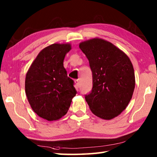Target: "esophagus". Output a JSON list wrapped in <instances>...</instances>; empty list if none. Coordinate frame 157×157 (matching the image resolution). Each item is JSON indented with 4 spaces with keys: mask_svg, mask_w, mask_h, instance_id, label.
<instances>
[{
    "mask_svg": "<svg viewBox=\"0 0 157 157\" xmlns=\"http://www.w3.org/2000/svg\"><path fill=\"white\" fill-rule=\"evenodd\" d=\"M75 88L78 89L79 88V79H75Z\"/></svg>",
    "mask_w": 157,
    "mask_h": 157,
    "instance_id": "esophagus-1",
    "label": "esophagus"
}]
</instances>
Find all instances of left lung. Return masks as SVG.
I'll return each mask as SVG.
<instances>
[{
    "label": "left lung",
    "instance_id": "8db88e82",
    "mask_svg": "<svg viewBox=\"0 0 157 157\" xmlns=\"http://www.w3.org/2000/svg\"><path fill=\"white\" fill-rule=\"evenodd\" d=\"M79 47L89 59L93 76V88L85 100L93 113L111 120L132 99L135 88L132 63L125 53L104 39H90Z\"/></svg>",
    "mask_w": 157,
    "mask_h": 157
}]
</instances>
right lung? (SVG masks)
I'll use <instances>...</instances> for the list:
<instances>
[{
	"label": "right lung",
	"instance_id": "1",
	"mask_svg": "<svg viewBox=\"0 0 157 157\" xmlns=\"http://www.w3.org/2000/svg\"><path fill=\"white\" fill-rule=\"evenodd\" d=\"M69 44H54L39 53L26 74V96L33 110L48 121H57L67 113L77 91L74 81L63 67Z\"/></svg>",
	"mask_w": 157,
	"mask_h": 157
}]
</instances>
